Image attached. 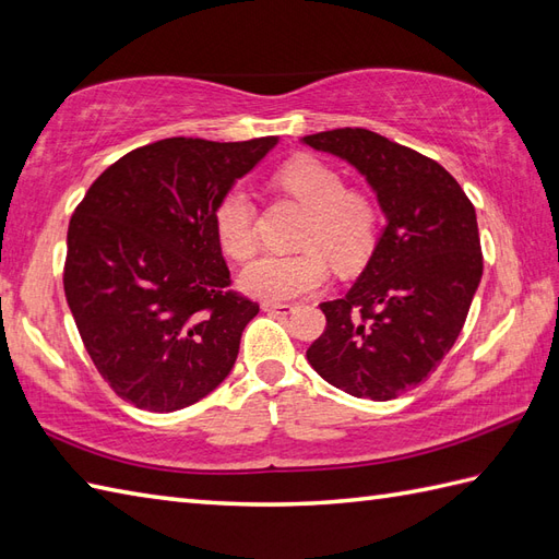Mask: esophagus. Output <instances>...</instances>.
I'll list each match as a JSON object with an SVG mask.
<instances>
[{
    "mask_svg": "<svg viewBox=\"0 0 559 559\" xmlns=\"http://www.w3.org/2000/svg\"><path fill=\"white\" fill-rule=\"evenodd\" d=\"M263 310L265 312H275V316H289V312L296 310V306L294 304H270V301H265Z\"/></svg>",
    "mask_w": 559,
    "mask_h": 559,
    "instance_id": "esophagus-1",
    "label": "esophagus"
}]
</instances>
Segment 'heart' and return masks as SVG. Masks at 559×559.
Listing matches in <instances>:
<instances>
[{"label":"heart","mask_w":559,"mask_h":559,"mask_svg":"<svg viewBox=\"0 0 559 559\" xmlns=\"http://www.w3.org/2000/svg\"><path fill=\"white\" fill-rule=\"evenodd\" d=\"M275 182L310 213L304 229V253L261 255L243 267L239 287L270 304L292 301L322 289L330 280V255L338 267L358 265L370 253L377 235V206L362 192L346 189L344 175L330 163L296 156L275 173ZM253 201L243 187L229 189L213 211V233L221 249L247 261L255 251Z\"/></svg>","instance_id":"obj_1"}]
</instances>
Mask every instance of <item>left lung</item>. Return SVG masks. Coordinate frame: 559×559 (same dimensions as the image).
Masks as SVG:
<instances>
[{"mask_svg":"<svg viewBox=\"0 0 559 559\" xmlns=\"http://www.w3.org/2000/svg\"><path fill=\"white\" fill-rule=\"evenodd\" d=\"M301 142L350 163L386 217L358 282L320 304L326 326L308 362L350 396L391 401L437 370L467 320L484 272L474 206L437 160L372 130Z\"/></svg>","mask_w":559,"mask_h":559,"instance_id":"obj_1","label":"left lung"}]
</instances>
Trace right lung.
Masks as SVG:
<instances>
[{
    "mask_svg": "<svg viewBox=\"0 0 559 559\" xmlns=\"http://www.w3.org/2000/svg\"><path fill=\"white\" fill-rule=\"evenodd\" d=\"M275 144H146L108 166L75 209L66 301L104 382L140 411H182L235 367L258 304L229 289L213 211Z\"/></svg>",
    "mask_w": 559,
    "mask_h": 559,
    "instance_id": "obj_1",
    "label": "right lung"
}]
</instances>
